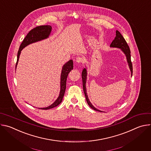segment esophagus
I'll return each instance as SVG.
<instances>
[{
  "label": "esophagus",
  "mask_w": 151,
  "mask_h": 151,
  "mask_svg": "<svg viewBox=\"0 0 151 151\" xmlns=\"http://www.w3.org/2000/svg\"><path fill=\"white\" fill-rule=\"evenodd\" d=\"M76 61L78 63H83V60L82 57H78L76 58Z\"/></svg>",
  "instance_id": "1"
}]
</instances>
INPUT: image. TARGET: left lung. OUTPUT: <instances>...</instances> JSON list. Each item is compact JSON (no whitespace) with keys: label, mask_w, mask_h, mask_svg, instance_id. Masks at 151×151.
Returning <instances> with one entry per match:
<instances>
[{"label":"left lung","mask_w":151,"mask_h":151,"mask_svg":"<svg viewBox=\"0 0 151 151\" xmlns=\"http://www.w3.org/2000/svg\"><path fill=\"white\" fill-rule=\"evenodd\" d=\"M110 47H112V48H119L125 54L126 58H127L128 64L129 68H130V71L132 73V75H133V66H132V63L131 61L130 50L127 44V42L125 41V39L124 38V37L122 36V35L120 33V32L119 31H118V30L116 31V36H115V39H114V40L112 42ZM87 69H86V68H84L82 72V84H83V92H84L85 96L86 98V100H87L88 104L90 106V107H91L93 109H94L96 111L102 112V111L98 110L96 108V107H94V106H93V104L91 103V102L90 101V100L88 99V96L87 94V90H86V81H87Z\"/></svg>","instance_id":"left-lung-1"}]
</instances>
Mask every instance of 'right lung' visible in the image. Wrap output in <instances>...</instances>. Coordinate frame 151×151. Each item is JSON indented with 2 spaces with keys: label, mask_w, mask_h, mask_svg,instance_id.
I'll return each instance as SVG.
<instances>
[{
  "label": "right lung",
  "mask_w": 151,
  "mask_h": 151,
  "mask_svg": "<svg viewBox=\"0 0 151 151\" xmlns=\"http://www.w3.org/2000/svg\"><path fill=\"white\" fill-rule=\"evenodd\" d=\"M51 29H52V27L51 26H48V25L40 26L32 29L29 32V33L27 35V36L25 37V38L23 40L22 43H21V45L19 46V48L17 54V63L15 66V69L17 68V65L19 60V55L21 50H22L24 47L27 46L28 45L32 44V43L40 41L41 40L45 39L48 37L51 33ZM73 60H70L68 62H67L65 64H64L62 68L61 74V80H60V91L57 99L51 105L47 107H44V108H39V109H43V110L50 109L53 108L54 107L57 106L58 104H60L61 103L63 96L64 95V93H65V91H66L67 78H68V74L73 69Z\"/></svg>",
  "instance_id": "obj_1"
}]
</instances>
